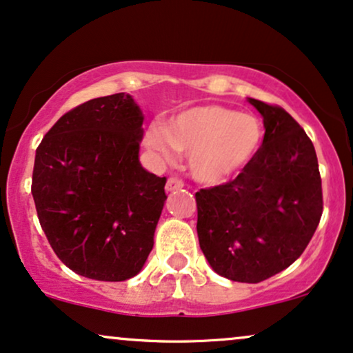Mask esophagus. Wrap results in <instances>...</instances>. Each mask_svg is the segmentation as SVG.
Listing matches in <instances>:
<instances>
[{"instance_id": "obj_1", "label": "esophagus", "mask_w": 353, "mask_h": 353, "mask_svg": "<svg viewBox=\"0 0 353 353\" xmlns=\"http://www.w3.org/2000/svg\"><path fill=\"white\" fill-rule=\"evenodd\" d=\"M183 181L178 180V178H168L167 180V185H165V190H167V193H172V191H176V190H181L183 188Z\"/></svg>"}]
</instances>
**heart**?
<instances>
[{"instance_id": "1", "label": "heart", "mask_w": 353, "mask_h": 353, "mask_svg": "<svg viewBox=\"0 0 353 353\" xmlns=\"http://www.w3.org/2000/svg\"><path fill=\"white\" fill-rule=\"evenodd\" d=\"M262 121L219 104L190 108L180 112L167 130L152 125L145 147L162 162H170L175 150L186 154V170L204 185H217L241 173L262 149Z\"/></svg>"}]
</instances>
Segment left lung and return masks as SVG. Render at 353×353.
I'll list each match as a JSON object with an SVG mask.
<instances>
[{"label":"left lung","mask_w":353,"mask_h":353,"mask_svg":"<svg viewBox=\"0 0 353 353\" xmlns=\"http://www.w3.org/2000/svg\"><path fill=\"white\" fill-rule=\"evenodd\" d=\"M263 117L262 149L225 185L196 193L198 239L217 275L260 283L288 268L323 214L319 165L310 137L288 112L247 98Z\"/></svg>","instance_id":"8db88e82"}]
</instances>
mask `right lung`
I'll return each instance as SVG.
<instances>
[{"mask_svg":"<svg viewBox=\"0 0 353 353\" xmlns=\"http://www.w3.org/2000/svg\"><path fill=\"white\" fill-rule=\"evenodd\" d=\"M142 124L134 98L116 93L68 111L37 147L39 221L57 256L78 275L129 280L154 247L167 180L139 160Z\"/></svg>","mask_w":353,"mask_h":353,"instance_id":"add662e5","label":"right lung"}]
</instances>
